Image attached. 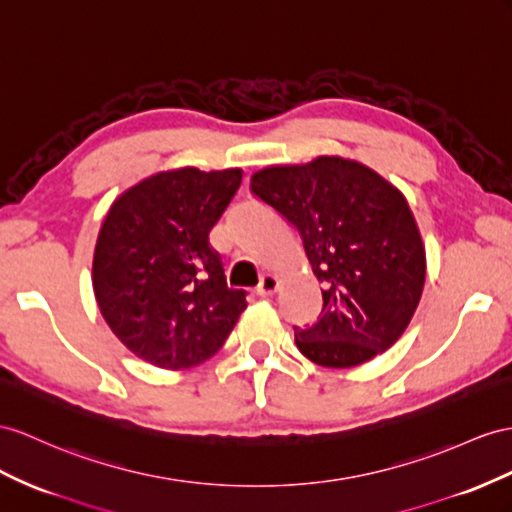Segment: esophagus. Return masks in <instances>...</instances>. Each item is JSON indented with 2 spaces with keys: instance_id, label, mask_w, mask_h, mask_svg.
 Segmentation results:
<instances>
[{
  "instance_id": "1",
  "label": "esophagus",
  "mask_w": 512,
  "mask_h": 512,
  "mask_svg": "<svg viewBox=\"0 0 512 512\" xmlns=\"http://www.w3.org/2000/svg\"><path fill=\"white\" fill-rule=\"evenodd\" d=\"M281 287V279L277 277V274H264V277L259 279V285H257V294L259 296H272L274 292H277Z\"/></svg>"
}]
</instances>
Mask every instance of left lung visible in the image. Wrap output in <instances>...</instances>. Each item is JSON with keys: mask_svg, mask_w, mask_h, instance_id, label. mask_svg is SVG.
Here are the masks:
<instances>
[{"mask_svg": "<svg viewBox=\"0 0 512 512\" xmlns=\"http://www.w3.org/2000/svg\"><path fill=\"white\" fill-rule=\"evenodd\" d=\"M251 188L294 225L322 283V313L296 346L322 368L381 355L411 324L426 283V248L406 196L342 155L257 170Z\"/></svg>", "mask_w": 512, "mask_h": 512, "instance_id": "1", "label": "left lung"}]
</instances>
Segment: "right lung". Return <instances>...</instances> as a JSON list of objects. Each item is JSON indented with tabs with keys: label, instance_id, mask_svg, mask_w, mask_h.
<instances>
[{
	"label": "right lung",
	"instance_id": "1",
	"mask_svg": "<svg viewBox=\"0 0 512 512\" xmlns=\"http://www.w3.org/2000/svg\"><path fill=\"white\" fill-rule=\"evenodd\" d=\"M242 168H168L112 201L93 255V290L121 344L162 370L214 357L246 309L227 287L209 231L242 183Z\"/></svg>",
	"mask_w": 512,
	"mask_h": 512
}]
</instances>
